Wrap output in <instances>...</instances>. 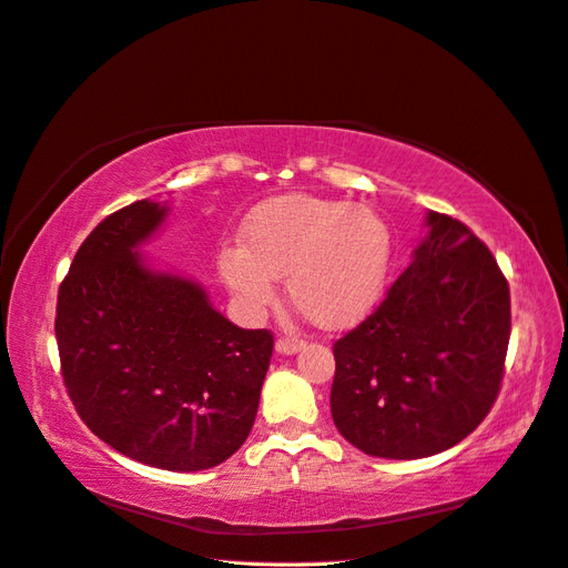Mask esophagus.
I'll return each mask as SVG.
<instances>
[{"instance_id":"obj_1","label":"esophagus","mask_w":568,"mask_h":568,"mask_svg":"<svg viewBox=\"0 0 568 568\" xmlns=\"http://www.w3.org/2000/svg\"><path fill=\"white\" fill-rule=\"evenodd\" d=\"M274 348H277V353H282V355H294L303 348V341H298V338H277Z\"/></svg>"}]
</instances>
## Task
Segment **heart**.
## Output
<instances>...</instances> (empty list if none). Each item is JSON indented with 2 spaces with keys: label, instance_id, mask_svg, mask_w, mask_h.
I'll list each match as a JSON object with an SVG mask.
<instances>
[{
  "label": "heart",
  "instance_id": "heart-1",
  "mask_svg": "<svg viewBox=\"0 0 568 568\" xmlns=\"http://www.w3.org/2000/svg\"><path fill=\"white\" fill-rule=\"evenodd\" d=\"M393 261V232L369 205L288 194L248 215L242 246L217 255L220 277L248 313L277 301L274 280L320 329H348L382 301Z\"/></svg>",
  "mask_w": 568,
  "mask_h": 568
}]
</instances>
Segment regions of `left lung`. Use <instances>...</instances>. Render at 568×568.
<instances>
[{
    "label": "left lung",
    "instance_id": "1",
    "mask_svg": "<svg viewBox=\"0 0 568 568\" xmlns=\"http://www.w3.org/2000/svg\"><path fill=\"white\" fill-rule=\"evenodd\" d=\"M428 234L382 305L334 343L332 417L357 450L419 459L453 448L500 393L509 284L459 220L428 211Z\"/></svg>",
    "mask_w": 568,
    "mask_h": 568
}]
</instances>
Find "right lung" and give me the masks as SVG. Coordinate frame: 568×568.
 <instances>
[{
    "instance_id": "right-lung-1",
    "label": "right lung",
    "mask_w": 568,
    "mask_h": 568,
    "mask_svg": "<svg viewBox=\"0 0 568 568\" xmlns=\"http://www.w3.org/2000/svg\"><path fill=\"white\" fill-rule=\"evenodd\" d=\"M168 211L144 199L99 222L59 286L54 329L92 434L149 467L201 471L248 438L274 338L239 329L201 284L144 261Z\"/></svg>"
}]
</instances>
